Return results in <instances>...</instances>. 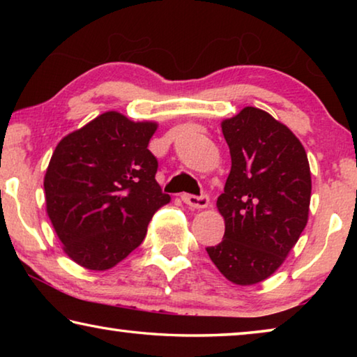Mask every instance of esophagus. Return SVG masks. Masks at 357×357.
<instances>
[{"instance_id":"1","label":"esophagus","mask_w":357,"mask_h":357,"mask_svg":"<svg viewBox=\"0 0 357 357\" xmlns=\"http://www.w3.org/2000/svg\"><path fill=\"white\" fill-rule=\"evenodd\" d=\"M183 202L187 204V206H190L193 209H203L208 206L209 203V198L208 195H190V193H183Z\"/></svg>"}]
</instances>
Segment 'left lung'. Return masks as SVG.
<instances>
[{
    "instance_id": "1",
    "label": "left lung",
    "mask_w": 357,
    "mask_h": 357,
    "mask_svg": "<svg viewBox=\"0 0 357 357\" xmlns=\"http://www.w3.org/2000/svg\"><path fill=\"white\" fill-rule=\"evenodd\" d=\"M231 155L217 209L225 220L222 243L206 252L236 285L273 275L309 220L310 165L291 130L268 112L245 107L222 121Z\"/></svg>"
}]
</instances>
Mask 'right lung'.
<instances>
[{
    "label": "right lung",
    "instance_id": "right-lung-1",
    "mask_svg": "<svg viewBox=\"0 0 357 357\" xmlns=\"http://www.w3.org/2000/svg\"><path fill=\"white\" fill-rule=\"evenodd\" d=\"M157 123L105 112L53 151L44 189L47 214L70 259L107 271L135 250L170 195L155 181L148 149Z\"/></svg>",
    "mask_w": 357,
    "mask_h": 357
}]
</instances>
